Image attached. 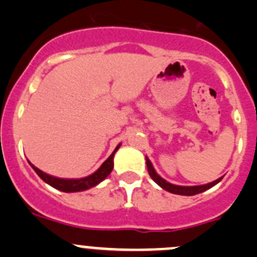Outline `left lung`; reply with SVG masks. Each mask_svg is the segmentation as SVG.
<instances>
[{
    "mask_svg": "<svg viewBox=\"0 0 257 257\" xmlns=\"http://www.w3.org/2000/svg\"><path fill=\"white\" fill-rule=\"evenodd\" d=\"M146 163H147V169H148V174H150L151 178L156 182L161 188H163L165 190H167L169 193H173V194H179V195H195L199 194V193L205 192V190L210 189L211 187H214L215 184H218L219 182L223 179V177L218 178L216 181L211 182V183L208 184H202V186H190V187H186V186H176V184H172L169 182L163 179L160 174L156 172V169L153 168L152 163L151 161L148 160V157H146Z\"/></svg>",
    "mask_w": 257,
    "mask_h": 257,
    "instance_id": "1",
    "label": "left lung"
}]
</instances>
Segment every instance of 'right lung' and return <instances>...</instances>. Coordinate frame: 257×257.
<instances>
[{
    "instance_id": "obj_1",
    "label": "right lung",
    "mask_w": 257,
    "mask_h": 257,
    "mask_svg": "<svg viewBox=\"0 0 257 257\" xmlns=\"http://www.w3.org/2000/svg\"><path fill=\"white\" fill-rule=\"evenodd\" d=\"M121 146L117 145V147L113 150V152L111 153L110 157L100 166V168L96 172H94L92 174H90L88 177H84V178H75V179H67V178H58V177H53L50 174L44 173L43 171L38 169L36 166H33L30 162L32 168L34 169L37 174L46 182L47 184L52 186L53 188L58 190H62L65 193H74V192H83V190L90 189V188L97 186L100 182L104 181L107 176L111 173L113 168V156H115L116 151L118 150Z\"/></svg>"
}]
</instances>
